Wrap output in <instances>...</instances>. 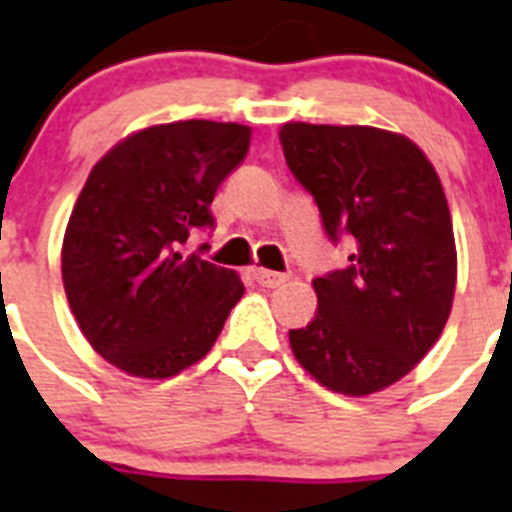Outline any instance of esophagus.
Masks as SVG:
<instances>
[{"instance_id":"1","label":"esophagus","mask_w":512,"mask_h":512,"mask_svg":"<svg viewBox=\"0 0 512 512\" xmlns=\"http://www.w3.org/2000/svg\"><path fill=\"white\" fill-rule=\"evenodd\" d=\"M252 276H255V281L260 283V286H265V289H276V286H281V283H286V273H276V270H265V268H255L252 270Z\"/></svg>"}]
</instances>
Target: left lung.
Segmentation results:
<instances>
[{
	"instance_id": "1",
	"label": "left lung",
	"mask_w": 512,
	"mask_h": 512,
	"mask_svg": "<svg viewBox=\"0 0 512 512\" xmlns=\"http://www.w3.org/2000/svg\"><path fill=\"white\" fill-rule=\"evenodd\" d=\"M278 137L330 242L351 244L346 268L312 281L317 312L289 330L291 351L333 393H377L422 362L453 307L458 257L440 176L398 132L289 122Z\"/></svg>"
}]
</instances>
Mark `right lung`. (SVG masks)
Returning <instances> with one entry per match:
<instances>
[{"instance_id":"add662e5","label":"right lung","mask_w":512,"mask_h":512,"mask_svg":"<svg viewBox=\"0 0 512 512\" xmlns=\"http://www.w3.org/2000/svg\"><path fill=\"white\" fill-rule=\"evenodd\" d=\"M234 122L153 124L93 166L62 244V281L83 336L127 375L166 380L200 362L242 299L234 270L182 257L210 203L244 161Z\"/></svg>"}]
</instances>
